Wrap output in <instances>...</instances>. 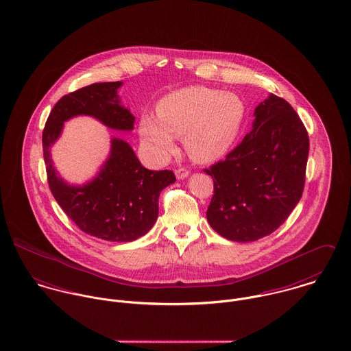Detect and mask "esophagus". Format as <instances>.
Listing matches in <instances>:
<instances>
[{"mask_svg":"<svg viewBox=\"0 0 351 351\" xmlns=\"http://www.w3.org/2000/svg\"><path fill=\"white\" fill-rule=\"evenodd\" d=\"M176 176H177L178 180H184V178H186L189 176V170L185 169V167H178L176 170Z\"/></svg>","mask_w":351,"mask_h":351,"instance_id":"esophagus-1","label":"esophagus"}]
</instances>
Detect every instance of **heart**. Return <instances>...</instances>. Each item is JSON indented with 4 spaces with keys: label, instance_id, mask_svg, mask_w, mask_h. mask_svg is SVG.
<instances>
[{
    "label": "heart",
    "instance_id": "1",
    "mask_svg": "<svg viewBox=\"0 0 351 351\" xmlns=\"http://www.w3.org/2000/svg\"><path fill=\"white\" fill-rule=\"evenodd\" d=\"M158 117L141 119L142 139L159 156L174 150V136H184L189 156L210 162L224 155L235 142L245 117V106L232 93L192 86L159 101Z\"/></svg>",
    "mask_w": 351,
    "mask_h": 351
}]
</instances>
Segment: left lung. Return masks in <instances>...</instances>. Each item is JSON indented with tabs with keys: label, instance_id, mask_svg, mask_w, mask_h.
I'll return each instance as SVG.
<instances>
[{
	"label": "left lung",
	"instance_id": "left-lung-1",
	"mask_svg": "<svg viewBox=\"0 0 351 351\" xmlns=\"http://www.w3.org/2000/svg\"><path fill=\"white\" fill-rule=\"evenodd\" d=\"M254 116L250 134L226 159L204 169L213 180L208 223L234 242L274 232L300 201L305 184L309 138L296 110L270 95Z\"/></svg>",
	"mask_w": 351,
	"mask_h": 351
}]
</instances>
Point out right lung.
<instances>
[{
	"label": "right lung",
	"mask_w": 351,
	"mask_h": 351,
	"mask_svg": "<svg viewBox=\"0 0 351 351\" xmlns=\"http://www.w3.org/2000/svg\"><path fill=\"white\" fill-rule=\"evenodd\" d=\"M120 81L92 84L63 96L51 110L42 141L49 186L63 212L88 235L132 242L146 235L156 221L159 195L176 181L174 173L143 167L131 146L114 138L99 176L86 185L73 186L56 174L50 155L63 123L78 114L93 116L112 130L131 131L135 117L120 105Z\"/></svg>",
	"instance_id": "1"
}]
</instances>
